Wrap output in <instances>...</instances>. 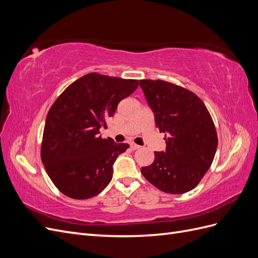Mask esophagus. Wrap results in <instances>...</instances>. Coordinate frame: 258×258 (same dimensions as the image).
<instances>
[{
  "label": "esophagus",
  "instance_id": "34e87169",
  "mask_svg": "<svg viewBox=\"0 0 258 258\" xmlns=\"http://www.w3.org/2000/svg\"><path fill=\"white\" fill-rule=\"evenodd\" d=\"M130 148L132 151H136V150H139L140 148V146L138 145V144H136V143H134V142H131L130 143Z\"/></svg>",
  "mask_w": 258,
  "mask_h": 258
}]
</instances>
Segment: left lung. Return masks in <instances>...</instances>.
I'll return each mask as SVG.
<instances>
[{"instance_id":"left-lung-1","label":"left lung","mask_w":258,"mask_h":258,"mask_svg":"<svg viewBox=\"0 0 258 258\" xmlns=\"http://www.w3.org/2000/svg\"><path fill=\"white\" fill-rule=\"evenodd\" d=\"M156 127L165 132L166 152H155L143 176L161 191L184 194L194 189L214 159L217 134L201 99L190 90L161 80H140Z\"/></svg>"}]
</instances>
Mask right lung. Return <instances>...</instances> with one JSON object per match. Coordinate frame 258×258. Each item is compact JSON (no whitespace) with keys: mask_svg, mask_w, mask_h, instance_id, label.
Masks as SVG:
<instances>
[{"mask_svg":"<svg viewBox=\"0 0 258 258\" xmlns=\"http://www.w3.org/2000/svg\"><path fill=\"white\" fill-rule=\"evenodd\" d=\"M139 86L124 80L89 73L56 99L43 132L41 159L54 186L66 196L84 200L97 196L111 182L113 163L128 144L99 136L117 105Z\"/></svg>","mask_w":258,"mask_h":258,"instance_id":"add662e5","label":"right lung"}]
</instances>
